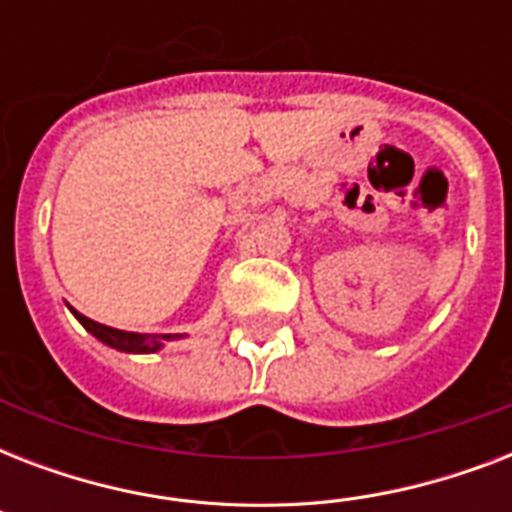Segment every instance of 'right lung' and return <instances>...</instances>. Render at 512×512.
Instances as JSON below:
<instances>
[{"label":"right lung","mask_w":512,"mask_h":512,"mask_svg":"<svg viewBox=\"0 0 512 512\" xmlns=\"http://www.w3.org/2000/svg\"><path fill=\"white\" fill-rule=\"evenodd\" d=\"M68 311L74 313L76 321L82 324L92 337H98L103 345L114 350H122V353H156V350L164 348V342L180 340L185 335H140V332H124V329H114L106 327V324H98V321L87 319L79 311H74L71 305H68Z\"/></svg>","instance_id":"right-lung-1"}]
</instances>
